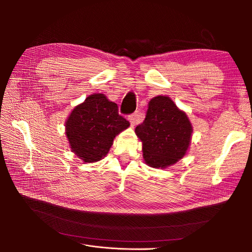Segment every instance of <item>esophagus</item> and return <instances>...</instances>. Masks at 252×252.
Returning <instances> with one entry per match:
<instances>
[{"label": "esophagus", "instance_id": "34e87169", "mask_svg": "<svg viewBox=\"0 0 252 252\" xmlns=\"http://www.w3.org/2000/svg\"><path fill=\"white\" fill-rule=\"evenodd\" d=\"M128 120H129V122H130L131 126H134V125H135V122H136V113L129 114V116H128Z\"/></svg>", "mask_w": 252, "mask_h": 252}]
</instances>
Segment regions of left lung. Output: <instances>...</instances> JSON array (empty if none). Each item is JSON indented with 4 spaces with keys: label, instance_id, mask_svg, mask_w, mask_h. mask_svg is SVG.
I'll list each match as a JSON object with an SVG mask.
<instances>
[{
    "label": "left lung",
    "instance_id": "8db88e82",
    "mask_svg": "<svg viewBox=\"0 0 252 252\" xmlns=\"http://www.w3.org/2000/svg\"><path fill=\"white\" fill-rule=\"evenodd\" d=\"M135 133L143 142L145 162L154 168H165L185 156L192 127L171 98L158 95L149 102L146 118L135 127Z\"/></svg>",
    "mask_w": 252,
    "mask_h": 252
}]
</instances>
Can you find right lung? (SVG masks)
Wrapping results in <instances>:
<instances>
[{"label": "right lung", "mask_w": 252, "mask_h": 252, "mask_svg": "<svg viewBox=\"0 0 252 252\" xmlns=\"http://www.w3.org/2000/svg\"><path fill=\"white\" fill-rule=\"evenodd\" d=\"M129 125L116 103L94 94L72 110L65 126L71 150L84 162L94 163L108 154L116 135Z\"/></svg>", "instance_id": "obj_1"}]
</instances>
